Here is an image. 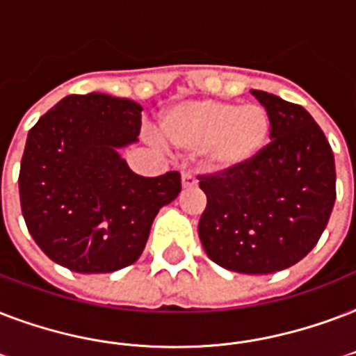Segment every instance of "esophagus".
I'll list each match as a JSON object with an SVG mask.
<instances>
[{
    "mask_svg": "<svg viewBox=\"0 0 356 356\" xmlns=\"http://www.w3.org/2000/svg\"><path fill=\"white\" fill-rule=\"evenodd\" d=\"M198 180L195 178V175H191V172H184L181 175V187L184 189H191V187H197Z\"/></svg>",
    "mask_w": 356,
    "mask_h": 356,
    "instance_id": "34e87169",
    "label": "esophagus"
}]
</instances>
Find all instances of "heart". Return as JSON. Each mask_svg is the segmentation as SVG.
I'll return each mask as SVG.
<instances>
[{"label":"heart","mask_w":356,"mask_h":356,"mask_svg":"<svg viewBox=\"0 0 356 356\" xmlns=\"http://www.w3.org/2000/svg\"><path fill=\"white\" fill-rule=\"evenodd\" d=\"M269 129V115L256 104L191 100L161 113L158 139L176 152H202L216 172H234L260 156Z\"/></svg>","instance_id":"1"}]
</instances>
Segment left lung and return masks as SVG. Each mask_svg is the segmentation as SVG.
<instances>
[{"label": "left lung", "mask_w": 356, "mask_h": 356, "mask_svg": "<svg viewBox=\"0 0 356 356\" xmlns=\"http://www.w3.org/2000/svg\"><path fill=\"white\" fill-rule=\"evenodd\" d=\"M271 143L247 167L200 178L208 204L198 236L228 271L269 275L296 266L321 238L336 200L334 154L305 107L250 90Z\"/></svg>", "instance_id": "obj_1"}]
</instances>
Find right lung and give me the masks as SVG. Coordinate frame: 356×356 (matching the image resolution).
<instances>
[{
	"instance_id": "right-lung-1",
	"label": "right lung",
	"mask_w": 356,
	"mask_h": 356,
	"mask_svg": "<svg viewBox=\"0 0 356 356\" xmlns=\"http://www.w3.org/2000/svg\"><path fill=\"white\" fill-rule=\"evenodd\" d=\"M140 111L128 98L70 95L29 129L22 213L44 254L70 271L113 273L137 261L154 217L181 191L176 170L145 178L120 156L139 140Z\"/></svg>"
}]
</instances>
